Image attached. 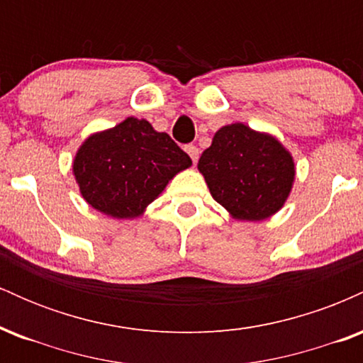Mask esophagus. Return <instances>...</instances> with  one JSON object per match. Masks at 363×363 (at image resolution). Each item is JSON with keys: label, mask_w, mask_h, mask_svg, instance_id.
<instances>
[{"label": "esophagus", "mask_w": 363, "mask_h": 363, "mask_svg": "<svg viewBox=\"0 0 363 363\" xmlns=\"http://www.w3.org/2000/svg\"><path fill=\"white\" fill-rule=\"evenodd\" d=\"M184 150H186V153L187 155L191 157V160H193V164H196V162H198V155H199V150L194 147V145H186L184 147Z\"/></svg>", "instance_id": "esophagus-1"}]
</instances>
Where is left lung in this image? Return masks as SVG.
<instances>
[{"label": "left lung", "instance_id": "8db88e82", "mask_svg": "<svg viewBox=\"0 0 363 363\" xmlns=\"http://www.w3.org/2000/svg\"><path fill=\"white\" fill-rule=\"evenodd\" d=\"M198 169L215 201L249 222L277 213L295 177L294 160L280 141L240 123L215 133Z\"/></svg>", "mask_w": 363, "mask_h": 363}]
</instances>
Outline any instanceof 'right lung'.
Returning <instances> with one entry per match:
<instances>
[{
  "mask_svg": "<svg viewBox=\"0 0 363 363\" xmlns=\"http://www.w3.org/2000/svg\"><path fill=\"white\" fill-rule=\"evenodd\" d=\"M191 164L167 133L155 131L145 119L128 118L91 135L74 157L73 172L82 196L95 210L135 218Z\"/></svg>",
  "mask_w": 363,
  "mask_h": 363,
  "instance_id": "right-lung-1",
  "label": "right lung"
}]
</instances>
